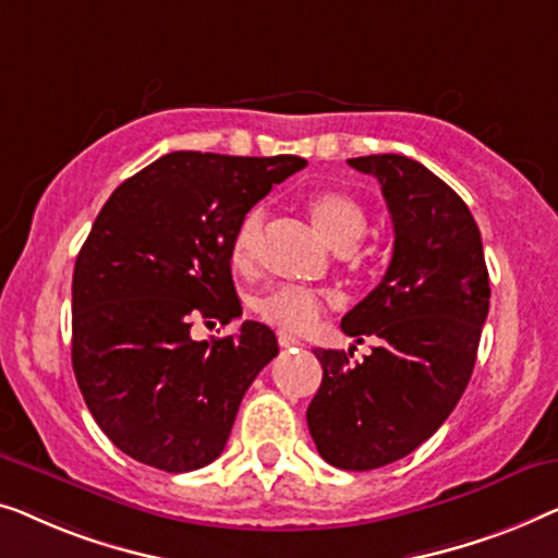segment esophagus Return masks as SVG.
<instances>
[{"label": "esophagus", "instance_id": "1", "mask_svg": "<svg viewBox=\"0 0 558 558\" xmlns=\"http://www.w3.org/2000/svg\"><path fill=\"white\" fill-rule=\"evenodd\" d=\"M278 343L282 349H290V347H298V343H301V339H295L293 333H288V331H278Z\"/></svg>", "mask_w": 558, "mask_h": 558}]
</instances>
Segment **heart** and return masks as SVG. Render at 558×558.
<instances>
[{
    "instance_id": "obj_1",
    "label": "heart",
    "mask_w": 558,
    "mask_h": 558,
    "mask_svg": "<svg viewBox=\"0 0 558 558\" xmlns=\"http://www.w3.org/2000/svg\"><path fill=\"white\" fill-rule=\"evenodd\" d=\"M308 211L318 232L341 253L356 247L359 240L366 234V209L347 192L326 190L313 194L308 199ZM263 219L265 211L260 207H253L242 215L238 227H234L230 240V263L238 272H247L255 265L257 245H260L263 234ZM324 295L301 286H278L255 298L257 316L272 326L286 328V331H305V328H311L320 313H324Z\"/></svg>"
}]
</instances>
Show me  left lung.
I'll use <instances>...</instances> for the list:
<instances>
[{
	"label": "left lung",
	"mask_w": 558,
	"mask_h": 558,
	"mask_svg": "<svg viewBox=\"0 0 558 558\" xmlns=\"http://www.w3.org/2000/svg\"><path fill=\"white\" fill-rule=\"evenodd\" d=\"M374 174L395 225L379 286L341 318L376 347L361 364L316 349L324 379L308 404L320 458L341 470L389 465L433 437L473 376L490 305L483 240L468 204L420 161L399 154L349 159Z\"/></svg>",
	"instance_id": "8db88e82"
}]
</instances>
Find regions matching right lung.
Returning <instances> with one entry per match:
<instances>
[{"mask_svg":"<svg viewBox=\"0 0 558 558\" xmlns=\"http://www.w3.org/2000/svg\"><path fill=\"white\" fill-rule=\"evenodd\" d=\"M301 156L174 151L116 190L73 272V372L121 452L167 473L225 450L250 384L278 356L265 324L194 341L192 324L242 316L230 270L238 222Z\"/></svg>","mask_w":558,"mask_h":558,"instance_id":"1","label":"right lung"}]
</instances>
